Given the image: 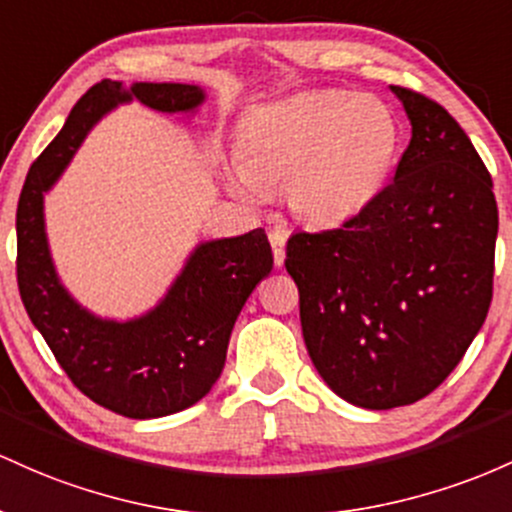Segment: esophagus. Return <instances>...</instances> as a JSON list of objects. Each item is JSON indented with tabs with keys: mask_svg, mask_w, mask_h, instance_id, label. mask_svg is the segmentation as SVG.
Here are the masks:
<instances>
[{
	"mask_svg": "<svg viewBox=\"0 0 512 512\" xmlns=\"http://www.w3.org/2000/svg\"><path fill=\"white\" fill-rule=\"evenodd\" d=\"M273 246V258H275V266H283L285 263V239H287V229L283 227H273L271 234H268Z\"/></svg>",
	"mask_w": 512,
	"mask_h": 512,
	"instance_id": "obj_1",
	"label": "esophagus"
}]
</instances>
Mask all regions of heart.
<instances>
[{
	"mask_svg": "<svg viewBox=\"0 0 512 512\" xmlns=\"http://www.w3.org/2000/svg\"><path fill=\"white\" fill-rule=\"evenodd\" d=\"M399 145V120L377 96L302 91L241 118L227 181L249 200H263L285 183L287 208L297 220L336 227L380 198Z\"/></svg>",
	"mask_w": 512,
	"mask_h": 512,
	"instance_id": "heart-1",
	"label": "heart"
}]
</instances>
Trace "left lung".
<instances>
[{
  "instance_id": "8db88e82",
  "label": "left lung",
  "mask_w": 512,
  "mask_h": 512,
  "mask_svg": "<svg viewBox=\"0 0 512 512\" xmlns=\"http://www.w3.org/2000/svg\"><path fill=\"white\" fill-rule=\"evenodd\" d=\"M411 120L394 181L353 220L287 239L309 358L348 404L423 399L455 370L493 295L498 208L467 132L392 86Z\"/></svg>"
}]
</instances>
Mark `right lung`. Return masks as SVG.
I'll return each mask as SVG.
<instances>
[{
  "label": "right lung",
  "mask_w": 512,
  "mask_h": 512,
  "mask_svg": "<svg viewBox=\"0 0 512 512\" xmlns=\"http://www.w3.org/2000/svg\"><path fill=\"white\" fill-rule=\"evenodd\" d=\"M159 113H195V84H94L74 103L62 130L28 169L16 210V278L33 326L79 392L128 418H159L203 399L220 377L229 336L254 287L271 273L273 251L261 227L200 241L166 295L140 317H96L62 285L45 234V193L72 162L84 137L120 103Z\"/></svg>",
  "instance_id": "obj_1"
}]
</instances>
